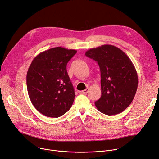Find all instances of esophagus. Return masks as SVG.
I'll return each mask as SVG.
<instances>
[{"label": "esophagus", "mask_w": 159, "mask_h": 159, "mask_svg": "<svg viewBox=\"0 0 159 159\" xmlns=\"http://www.w3.org/2000/svg\"><path fill=\"white\" fill-rule=\"evenodd\" d=\"M88 91H89V88H87L86 89H84V90H83V91H80V94H87L88 93Z\"/></svg>", "instance_id": "esophagus-1"}]
</instances>
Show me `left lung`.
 <instances>
[{"label": "left lung", "instance_id": "1", "mask_svg": "<svg viewBox=\"0 0 159 159\" xmlns=\"http://www.w3.org/2000/svg\"><path fill=\"white\" fill-rule=\"evenodd\" d=\"M98 62L102 95L94 102L97 109L111 116L122 112L132 103L138 86V76L130 59L119 48L103 45L86 51Z\"/></svg>", "mask_w": 159, "mask_h": 159}]
</instances>
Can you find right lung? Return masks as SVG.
Instances as JSON below:
<instances>
[{"instance_id":"add662e5","label":"right lung","mask_w":159,"mask_h":159,"mask_svg":"<svg viewBox=\"0 0 159 159\" xmlns=\"http://www.w3.org/2000/svg\"><path fill=\"white\" fill-rule=\"evenodd\" d=\"M77 50L57 47L36 56L27 73V88L34 107L42 114L58 118L71 108L75 94L66 70Z\"/></svg>"}]
</instances>
